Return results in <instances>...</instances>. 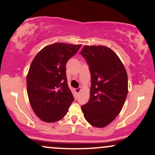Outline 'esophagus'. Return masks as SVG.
Instances as JSON below:
<instances>
[{"instance_id":"obj_1","label":"esophagus","mask_w":155,"mask_h":155,"mask_svg":"<svg viewBox=\"0 0 155 155\" xmlns=\"http://www.w3.org/2000/svg\"><path fill=\"white\" fill-rule=\"evenodd\" d=\"M81 90V87L77 88V89H76V93H79Z\"/></svg>"}]
</instances>
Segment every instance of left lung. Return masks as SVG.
Listing matches in <instances>:
<instances>
[{
    "label": "left lung",
    "instance_id": "left-lung-1",
    "mask_svg": "<svg viewBox=\"0 0 155 155\" xmlns=\"http://www.w3.org/2000/svg\"><path fill=\"white\" fill-rule=\"evenodd\" d=\"M80 54L91 74L89 100L81 106L84 118L92 126L104 127L120 112L128 92V77L124 65L111 48L85 46Z\"/></svg>",
    "mask_w": 155,
    "mask_h": 155
}]
</instances>
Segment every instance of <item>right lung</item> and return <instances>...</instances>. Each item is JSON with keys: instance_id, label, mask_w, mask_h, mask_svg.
I'll return each instance as SVG.
<instances>
[{"instance_id": "right-lung-1", "label": "right lung", "mask_w": 155, "mask_h": 155, "mask_svg": "<svg viewBox=\"0 0 155 155\" xmlns=\"http://www.w3.org/2000/svg\"><path fill=\"white\" fill-rule=\"evenodd\" d=\"M81 45L57 43L35 56L27 76L29 101L37 117L55 122L65 116L74 100L68 86L66 64Z\"/></svg>"}]
</instances>
